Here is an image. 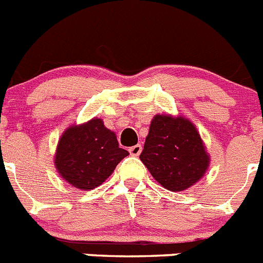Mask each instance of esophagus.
<instances>
[{
	"label": "esophagus",
	"instance_id": "1",
	"mask_svg": "<svg viewBox=\"0 0 263 263\" xmlns=\"http://www.w3.org/2000/svg\"><path fill=\"white\" fill-rule=\"evenodd\" d=\"M129 153H130V155L138 156L139 154L142 153V146L141 144H136V146H133V147L129 148Z\"/></svg>",
	"mask_w": 263,
	"mask_h": 263
}]
</instances>
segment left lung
<instances>
[{
    "mask_svg": "<svg viewBox=\"0 0 263 263\" xmlns=\"http://www.w3.org/2000/svg\"><path fill=\"white\" fill-rule=\"evenodd\" d=\"M139 159L154 179L171 192L196 185L210 164L196 125L182 116L171 115L154 116Z\"/></svg>",
    "mask_w": 263,
    "mask_h": 263,
    "instance_id": "left-lung-1",
    "label": "left lung"
}]
</instances>
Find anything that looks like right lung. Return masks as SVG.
<instances>
[{
	"label": "right lung",
	"instance_id": "right-lung-1",
	"mask_svg": "<svg viewBox=\"0 0 263 263\" xmlns=\"http://www.w3.org/2000/svg\"><path fill=\"white\" fill-rule=\"evenodd\" d=\"M129 155L119 147L115 132L93 117L81 125H71L62 133L54 154V165L62 179L81 190L102 185L116 165Z\"/></svg>",
	"mask_w": 263,
	"mask_h": 263
}]
</instances>
